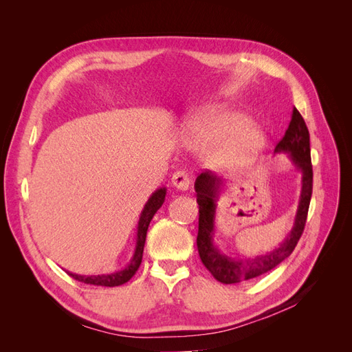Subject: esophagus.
<instances>
[{
	"instance_id": "esophagus-1",
	"label": "esophagus",
	"mask_w": 352,
	"mask_h": 352,
	"mask_svg": "<svg viewBox=\"0 0 352 352\" xmlns=\"http://www.w3.org/2000/svg\"><path fill=\"white\" fill-rule=\"evenodd\" d=\"M172 185L173 188H176L177 190H188L189 189V185H190V177L186 172H176L172 177Z\"/></svg>"
}]
</instances>
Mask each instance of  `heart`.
Returning <instances> with one entry per match:
<instances>
[{"instance_id": "obj_1", "label": "heart", "mask_w": 352, "mask_h": 352, "mask_svg": "<svg viewBox=\"0 0 352 352\" xmlns=\"http://www.w3.org/2000/svg\"><path fill=\"white\" fill-rule=\"evenodd\" d=\"M180 136L188 144L202 148L225 139L211 157L217 166L225 168L250 162L265 142V131L260 123L251 122L247 113L221 104L207 105L190 114L180 124Z\"/></svg>"}]
</instances>
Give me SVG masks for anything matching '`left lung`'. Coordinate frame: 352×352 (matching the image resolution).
<instances>
[{
	"label": "left lung",
	"mask_w": 352,
	"mask_h": 352,
	"mask_svg": "<svg viewBox=\"0 0 352 352\" xmlns=\"http://www.w3.org/2000/svg\"><path fill=\"white\" fill-rule=\"evenodd\" d=\"M274 154H286L287 160L296 172L301 175V190L298 199V208L294 220V226L279 247L272 251L252 255V257H235L230 252L223 251L216 243V214L217 201L221 197L226 180L217 177L214 173H201L195 180V194L199 206V223H198V252L202 264L207 270L221 283H239L270 272L279 265L285 258L289 257L300 241L305 226L308 207L313 192V167L310 155V133L307 124L295 107L285 136L276 145Z\"/></svg>",
	"instance_id": "8db88e82"
}]
</instances>
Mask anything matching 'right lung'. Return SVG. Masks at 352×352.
Here are the masks:
<instances>
[{
    "label": "right lung",
    "mask_w": 352,
    "mask_h": 352,
    "mask_svg": "<svg viewBox=\"0 0 352 352\" xmlns=\"http://www.w3.org/2000/svg\"><path fill=\"white\" fill-rule=\"evenodd\" d=\"M166 192L167 188H158L151 194V197L148 198L145 202V206L140 214V220H138L136 225V236H135V250L131 257V261L127 263L123 269L116 270L113 273H101V274H76L67 272L69 276H72L73 279H76L79 282L88 283V285H97V286H120L126 283L127 280L132 279V276L136 273V270L140 269L141 261H142V252H144V245L146 239V230L148 226H150V221L153 220L154 214L158 211V208L163 206V202L166 199Z\"/></svg>",
    "instance_id": "obj_1"
}]
</instances>
